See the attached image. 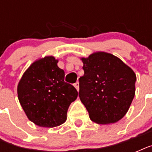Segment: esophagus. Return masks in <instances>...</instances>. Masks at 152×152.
I'll return each mask as SVG.
<instances>
[{
	"label": "esophagus",
	"mask_w": 152,
	"mask_h": 152,
	"mask_svg": "<svg viewBox=\"0 0 152 152\" xmlns=\"http://www.w3.org/2000/svg\"><path fill=\"white\" fill-rule=\"evenodd\" d=\"M74 87L76 88V90L79 91V82H76V83H74Z\"/></svg>",
	"instance_id": "34e87169"
}]
</instances>
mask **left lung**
I'll return each mask as SVG.
<instances>
[{
	"label": "left lung",
	"mask_w": 152,
	"mask_h": 152,
	"mask_svg": "<svg viewBox=\"0 0 152 152\" xmlns=\"http://www.w3.org/2000/svg\"><path fill=\"white\" fill-rule=\"evenodd\" d=\"M80 60L84 75L80 78L79 96L90 119L101 125L121 120L135 96L134 71L106 52L98 51Z\"/></svg>",
	"instance_id": "1"
}]
</instances>
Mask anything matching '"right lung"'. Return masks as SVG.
<instances>
[{
    "instance_id": "right-lung-1",
    "label": "right lung",
    "mask_w": 152,
    "mask_h": 152,
    "mask_svg": "<svg viewBox=\"0 0 152 152\" xmlns=\"http://www.w3.org/2000/svg\"><path fill=\"white\" fill-rule=\"evenodd\" d=\"M57 63L53 56L34 61L18 83L23 110L27 118L40 127H57L65 122L68 109L78 96L76 88L64 82V72Z\"/></svg>"
}]
</instances>
